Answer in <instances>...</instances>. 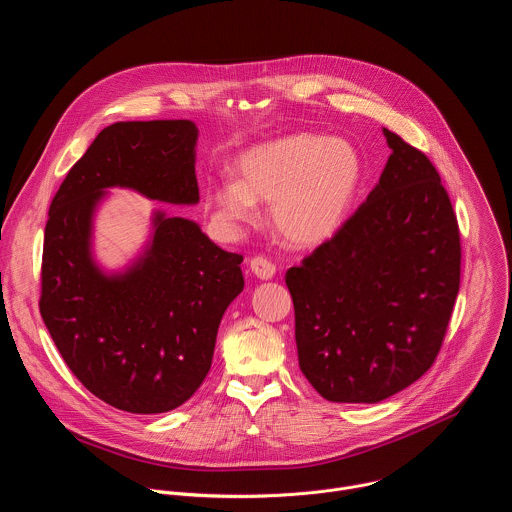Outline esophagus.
Segmentation results:
<instances>
[{
	"label": "esophagus",
	"mask_w": 512,
	"mask_h": 512,
	"mask_svg": "<svg viewBox=\"0 0 512 512\" xmlns=\"http://www.w3.org/2000/svg\"><path fill=\"white\" fill-rule=\"evenodd\" d=\"M249 267L259 279H271L275 275V265L265 257H253Z\"/></svg>",
	"instance_id": "obj_1"
}]
</instances>
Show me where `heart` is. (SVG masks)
<instances>
[{
  "label": "heart",
  "mask_w": 512,
  "mask_h": 512,
  "mask_svg": "<svg viewBox=\"0 0 512 512\" xmlns=\"http://www.w3.org/2000/svg\"><path fill=\"white\" fill-rule=\"evenodd\" d=\"M239 180L210 184L204 202L218 229L257 218V200L273 202L271 223L291 247L312 249L340 233L358 200L364 162L356 145L310 131L289 133L245 150Z\"/></svg>",
  "instance_id": "1"
}]
</instances>
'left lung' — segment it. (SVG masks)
Segmentation results:
<instances>
[{
  "mask_svg": "<svg viewBox=\"0 0 512 512\" xmlns=\"http://www.w3.org/2000/svg\"><path fill=\"white\" fill-rule=\"evenodd\" d=\"M391 156L336 237L285 273L300 369L334 403H379L421 379L460 289V231L427 156L383 129Z\"/></svg>",
  "mask_w": 512,
  "mask_h": 512,
  "instance_id": "8db88e82",
  "label": "left lung"
}]
</instances>
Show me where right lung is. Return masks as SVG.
Segmentation results:
<instances>
[{
	"label": "right lung",
	"instance_id": "1",
	"mask_svg": "<svg viewBox=\"0 0 512 512\" xmlns=\"http://www.w3.org/2000/svg\"><path fill=\"white\" fill-rule=\"evenodd\" d=\"M196 139L188 119L113 123L70 168L48 210L42 320L72 375L121 411L166 413L196 393L218 324L245 285L241 255L164 210L123 271L95 261L93 218L109 188L168 204L200 200Z\"/></svg>",
	"mask_w": 512,
	"mask_h": 512
}]
</instances>
